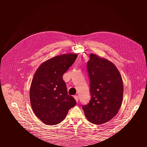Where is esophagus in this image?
I'll return each mask as SVG.
<instances>
[{
	"label": "esophagus",
	"instance_id": "esophagus-1",
	"mask_svg": "<svg viewBox=\"0 0 147 147\" xmlns=\"http://www.w3.org/2000/svg\"><path fill=\"white\" fill-rule=\"evenodd\" d=\"M74 98H75V100H76L77 102H78V96H77V95H75V96H74Z\"/></svg>",
	"mask_w": 147,
	"mask_h": 147
}]
</instances>
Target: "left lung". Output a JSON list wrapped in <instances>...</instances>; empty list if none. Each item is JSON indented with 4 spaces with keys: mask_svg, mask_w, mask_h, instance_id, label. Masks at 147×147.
Masks as SVG:
<instances>
[{
    "mask_svg": "<svg viewBox=\"0 0 147 147\" xmlns=\"http://www.w3.org/2000/svg\"><path fill=\"white\" fill-rule=\"evenodd\" d=\"M87 63L91 98L82 106L90 122L101 124L116 115L122 104L123 83L121 75L112 62L91 54Z\"/></svg>",
    "mask_w": 147,
    "mask_h": 147,
    "instance_id": "obj_1",
    "label": "left lung"
}]
</instances>
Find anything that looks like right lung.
<instances>
[{"mask_svg": "<svg viewBox=\"0 0 147 147\" xmlns=\"http://www.w3.org/2000/svg\"><path fill=\"white\" fill-rule=\"evenodd\" d=\"M74 53L57 56L43 63L35 72L30 88V101L35 115L47 125L63 121L76 105L68 94L63 74L77 59Z\"/></svg>", "mask_w": 147, "mask_h": 147, "instance_id": "add662e5", "label": "right lung"}]
</instances>
